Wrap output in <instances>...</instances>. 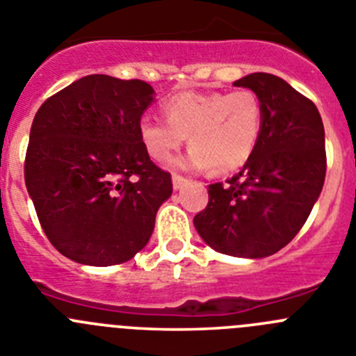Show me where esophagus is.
<instances>
[{"instance_id":"34e87169","label":"esophagus","mask_w":356,"mask_h":356,"mask_svg":"<svg viewBox=\"0 0 356 356\" xmlns=\"http://www.w3.org/2000/svg\"><path fill=\"white\" fill-rule=\"evenodd\" d=\"M185 184H187V178H184L180 175H172V188L175 191H180Z\"/></svg>"}]
</instances>
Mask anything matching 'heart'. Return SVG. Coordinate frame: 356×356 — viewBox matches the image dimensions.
Instances as JSON below:
<instances>
[{"label": "heart", "mask_w": 356, "mask_h": 356, "mask_svg": "<svg viewBox=\"0 0 356 356\" xmlns=\"http://www.w3.org/2000/svg\"><path fill=\"white\" fill-rule=\"evenodd\" d=\"M163 119L144 115L139 137L147 155L165 162L188 135L191 151L176 160L181 169L229 172L246 163L259 144L264 105L251 89L234 92H181L165 99Z\"/></svg>", "instance_id": "obj_1"}]
</instances>
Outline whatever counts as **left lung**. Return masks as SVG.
I'll use <instances>...</instances> for the list:
<instances>
[{
	"mask_svg": "<svg viewBox=\"0 0 356 356\" xmlns=\"http://www.w3.org/2000/svg\"><path fill=\"white\" fill-rule=\"evenodd\" d=\"M234 85L259 94L262 134L238 175L209 185L194 226L219 253L264 259L296 237L323 191L325 127L317 106L275 74L253 72Z\"/></svg>",
	"mask_w": 356,
	"mask_h": 356,
	"instance_id": "left-lung-1",
	"label": "left lung"
}]
</instances>
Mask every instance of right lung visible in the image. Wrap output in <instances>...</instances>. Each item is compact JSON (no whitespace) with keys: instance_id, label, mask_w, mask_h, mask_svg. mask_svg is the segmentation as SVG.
<instances>
[{"instance_id":"1","label":"right lung","mask_w":356,"mask_h":356,"mask_svg":"<svg viewBox=\"0 0 356 356\" xmlns=\"http://www.w3.org/2000/svg\"><path fill=\"white\" fill-rule=\"evenodd\" d=\"M153 87L89 74L48 97L31 122L24 181L44 234L85 266L134 259L149 241L171 175L139 137Z\"/></svg>"}]
</instances>
